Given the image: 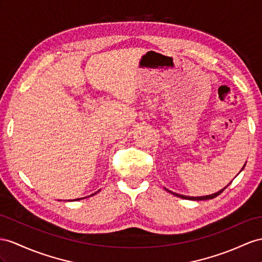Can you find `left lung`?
<instances>
[{
    "label": "left lung",
    "mask_w": 262,
    "mask_h": 262,
    "mask_svg": "<svg viewBox=\"0 0 262 262\" xmlns=\"http://www.w3.org/2000/svg\"><path fill=\"white\" fill-rule=\"evenodd\" d=\"M244 169V168H243ZM229 186V185H228ZM227 186V187H228ZM227 187H225L224 189H221V190H219L218 192H216V193H212V195H209V196H201V197H189V196H184V195H179V193H176V192H172V191H170V190H168L170 193H172V195H175V196H177V197H179V198H183V199H189V200H207V199H212V198H214V197H217V196H219L221 192H223Z\"/></svg>",
    "instance_id": "8db88e82"
}]
</instances>
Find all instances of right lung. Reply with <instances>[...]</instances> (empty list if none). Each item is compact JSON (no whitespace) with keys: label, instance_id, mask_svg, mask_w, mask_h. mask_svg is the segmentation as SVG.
<instances>
[{"label":"right lung","instance_id":"right-lung-1","mask_svg":"<svg viewBox=\"0 0 262 262\" xmlns=\"http://www.w3.org/2000/svg\"><path fill=\"white\" fill-rule=\"evenodd\" d=\"M92 196H93V195H92ZM76 200H79V198H78V199H76Z\"/></svg>","mask_w":262,"mask_h":262}]
</instances>
